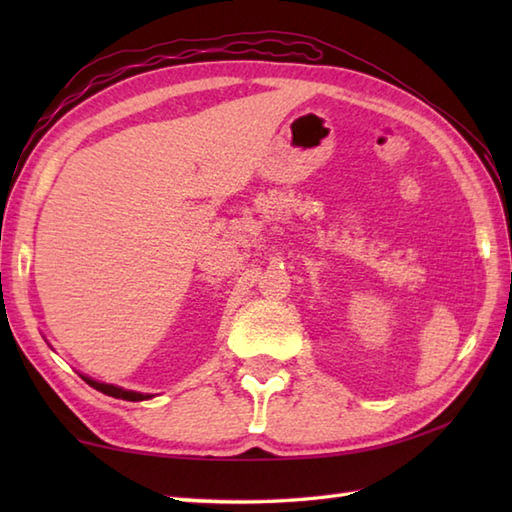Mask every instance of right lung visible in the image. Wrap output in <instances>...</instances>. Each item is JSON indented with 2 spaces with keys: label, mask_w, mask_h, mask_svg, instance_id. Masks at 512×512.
Returning a JSON list of instances; mask_svg holds the SVG:
<instances>
[{
  "label": "right lung",
  "mask_w": 512,
  "mask_h": 512,
  "mask_svg": "<svg viewBox=\"0 0 512 512\" xmlns=\"http://www.w3.org/2000/svg\"><path fill=\"white\" fill-rule=\"evenodd\" d=\"M85 383H88L90 387L103 391V394L112 396V398H121V400H147L151 398L149 394H138V391H127V389H121V387H114V385H107V383H99V380H92L88 376H83Z\"/></svg>",
  "instance_id": "right-lung-1"
}]
</instances>
